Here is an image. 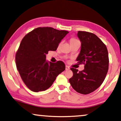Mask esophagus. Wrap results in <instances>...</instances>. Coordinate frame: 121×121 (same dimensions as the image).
Returning a JSON list of instances; mask_svg holds the SVG:
<instances>
[{
  "mask_svg": "<svg viewBox=\"0 0 121 121\" xmlns=\"http://www.w3.org/2000/svg\"><path fill=\"white\" fill-rule=\"evenodd\" d=\"M70 69L69 67L68 66H66V70H69Z\"/></svg>",
  "mask_w": 121,
  "mask_h": 121,
  "instance_id": "obj_1",
  "label": "esophagus"
}]
</instances>
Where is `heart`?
Segmentation results:
<instances>
[{"label": "heart", "mask_w": 121, "mask_h": 121, "mask_svg": "<svg viewBox=\"0 0 121 121\" xmlns=\"http://www.w3.org/2000/svg\"><path fill=\"white\" fill-rule=\"evenodd\" d=\"M77 41V39H73V38H72V39H70V43L74 42V41Z\"/></svg>", "instance_id": "obj_1"}]
</instances>
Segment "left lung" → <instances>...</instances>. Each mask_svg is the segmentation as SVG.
<instances>
[{"label": "left lung", "mask_w": 121, "mask_h": 121, "mask_svg": "<svg viewBox=\"0 0 121 121\" xmlns=\"http://www.w3.org/2000/svg\"><path fill=\"white\" fill-rule=\"evenodd\" d=\"M77 36L81 42V50L76 60L85 64L84 69L78 71L71 68L73 75L69 82L77 92L87 95L98 89L105 78L109 68L108 52L94 34L79 31Z\"/></svg>", "instance_id": "1"}]
</instances>
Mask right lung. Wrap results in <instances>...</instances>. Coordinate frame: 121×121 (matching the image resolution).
Returning <instances> with one entry per match:
<instances>
[{"instance_id":"right-lung-1","label":"right lung","mask_w":121,"mask_h":121,"mask_svg":"<svg viewBox=\"0 0 121 121\" xmlns=\"http://www.w3.org/2000/svg\"><path fill=\"white\" fill-rule=\"evenodd\" d=\"M51 27L37 28L25 36L16 54V66L24 84L35 92L47 90L65 70L64 62L46 60L49 50L55 51L68 33Z\"/></svg>"}]
</instances>
